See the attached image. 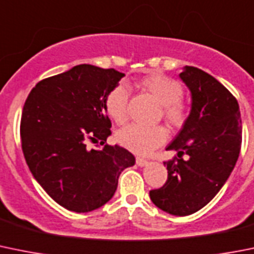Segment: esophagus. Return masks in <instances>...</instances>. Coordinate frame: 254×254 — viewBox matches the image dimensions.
<instances>
[{"mask_svg":"<svg viewBox=\"0 0 254 254\" xmlns=\"http://www.w3.org/2000/svg\"><path fill=\"white\" fill-rule=\"evenodd\" d=\"M136 164L139 165V167H144V165H146L148 164V160L146 159H144V158H141V156H136Z\"/></svg>","mask_w":254,"mask_h":254,"instance_id":"obj_1","label":"esophagus"}]
</instances>
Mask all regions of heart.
Listing matches in <instances>:
<instances>
[{
    "mask_svg": "<svg viewBox=\"0 0 254 254\" xmlns=\"http://www.w3.org/2000/svg\"><path fill=\"white\" fill-rule=\"evenodd\" d=\"M139 86L160 104L163 118L172 127H181L186 124L190 109L183 100L184 87L178 80L154 71L140 79ZM129 96V89L124 84H118L106 94L105 110L118 124H124L127 120ZM116 139L120 145L134 153L148 154L167 141L168 130L163 125L144 127L131 124L119 130Z\"/></svg>",
    "mask_w": 254,
    "mask_h": 254,
    "instance_id": "b5f03b06",
    "label": "heart"
}]
</instances>
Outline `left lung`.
Listing matches in <instances>:
<instances>
[{
    "label": "left lung",
    "mask_w": 254,
    "mask_h": 254,
    "mask_svg": "<svg viewBox=\"0 0 254 254\" xmlns=\"http://www.w3.org/2000/svg\"><path fill=\"white\" fill-rule=\"evenodd\" d=\"M181 79L191 92L190 115L167 148L178 153L164 162L167 182L149 195L162 210L183 217L207 205L231 175L241 151L242 120L237 99L212 75L186 66Z\"/></svg>",
    "instance_id": "obj_1"
}]
</instances>
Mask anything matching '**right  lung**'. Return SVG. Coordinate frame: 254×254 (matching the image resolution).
<instances>
[{
    "label": "right lung",
    "instance_id": "obj_1",
    "mask_svg": "<svg viewBox=\"0 0 254 254\" xmlns=\"http://www.w3.org/2000/svg\"><path fill=\"white\" fill-rule=\"evenodd\" d=\"M124 73L115 68L77 65L46 77L31 90L21 116L26 163L44 190L61 207L91 212L108 203L119 175L135 158L109 145L111 122L105 96ZM95 142L100 149H91Z\"/></svg>",
    "mask_w": 254,
    "mask_h": 254
}]
</instances>
